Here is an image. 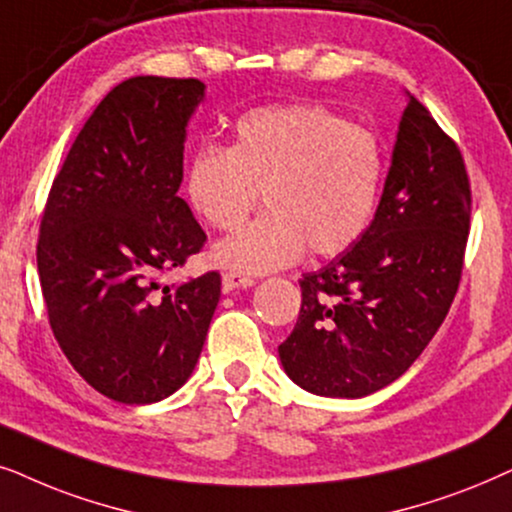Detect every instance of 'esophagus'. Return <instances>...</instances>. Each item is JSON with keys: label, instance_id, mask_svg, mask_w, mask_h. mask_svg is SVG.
I'll list each match as a JSON object with an SVG mask.
<instances>
[{"label": "esophagus", "instance_id": "34e87169", "mask_svg": "<svg viewBox=\"0 0 512 512\" xmlns=\"http://www.w3.org/2000/svg\"><path fill=\"white\" fill-rule=\"evenodd\" d=\"M252 285H255V278L248 276V274H238V271H231V274L222 276V290L224 292H231V290H238V288H252Z\"/></svg>", "mask_w": 512, "mask_h": 512}]
</instances>
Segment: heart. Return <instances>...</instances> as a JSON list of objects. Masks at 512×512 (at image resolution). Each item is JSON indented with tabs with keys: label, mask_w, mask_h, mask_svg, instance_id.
I'll return each mask as SVG.
<instances>
[{
	"label": "heart",
	"mask_w": 512,
	"mask_h": 512,
	"mask_svg": "<svg viewBox=\"0 0 512 512\" xmlns=\"http://www.w3.org/2000/svg\"><path fill=\"white\" fill-rule=\"evenodd\" d=\"M384 180L377 138L320 105L257 107L229 147L203 145L185 170V196L213 229H234L257 199L267 210L213 248V262L269 274L302 257L349 250L370 227Z\"/></svg>",
	"instance_id": "1"
}]
</instances>
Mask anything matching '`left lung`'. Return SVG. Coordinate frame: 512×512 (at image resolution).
I'll use <instances>...</instances> for the list:
<instances>
[{
    "label": "left lung",
    "instance_id": "8db88e82",
    "mask_svg": "<svg viewBox=\"0 0 512 512\" xmlns=\"http://www.w3.org/2000/svg\"><path fill=\"white\" fill-rule=\"evenodd\" d=\"M468 229L459 147L407 95L372 224L299 281L297 325L278 346L288 377L325 398H363L403 377L454 302Z\"/></svg>",
    "mask_w": 512,
    "mask_h": 512
}]
</instances>
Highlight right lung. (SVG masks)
<instances>
[{"instance_id":"add662e5","label":"right lung","mask_w":512,"mask_h":512,"mask_svg":"<svg viewBox=\"0 0 512 512\" xmlns=\"http://www.w3.org/2000/svg\"><path fill=\"white\" fill-rule=\"evenodd\" d=\"M199 79L133 77L81 128L46 201L37 269L53 335L95 391L159 403L192 377L220 274L161 285L206 243L182 185Z\"/></svg>"}]
</instances>
